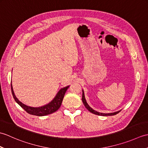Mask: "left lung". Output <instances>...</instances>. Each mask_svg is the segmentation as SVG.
<instances>
[{"instance_id":"left-lung-1","label":"left lung","mask_w":148,"mask_h":148,"mask_svg":"<svg viewBox=\"0 0 148 148\" xmlns=\"http://www.w3.org/2000/svg\"><path fill=\"white\" fill-rule=\"evenodd\" d=\"M82 100H83V102L84 103V106L86 107V108L90 112H91L93 114H95L97 115H99V116H113V115H115L116 114H118V112H120V111H117V112H112V113H101V112H97L95 110H93L92 108H91L89 106V105L88 104L86 101V99H85V97H84V92L83 90V95H82Z\"/></svg>"}]
</instances>
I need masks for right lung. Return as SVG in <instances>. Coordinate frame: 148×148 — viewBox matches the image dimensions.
<instances>
[{"instance_id": "add662e5", "label": "right lung", "mask_w": 148, "mask_h": 148, "mask_svg": "<svg viewBox=\"0 0 148 148\" xmlns=\"http://www.w3.org/2000/svg\"><path fill=\"white\" fill-rule=\"evenodd\" d=\"M11 86L12 96H13V98L15 101L18 104L25 110V111L29 113V114L38 116L48 115L50 114H52V113L57 111V110L60 108L62 100L64 99V97L65 95V93L69 87V86H67L66 87L62 88V89L60 90L59 92L56 94V95L55 97V98L52 100V101L48 103V104L41 107H39V108H33V107H30L25 105L24 103L20 102L14 95L13 89H12V84H11Z\"/></svg>"}]
</instances>
